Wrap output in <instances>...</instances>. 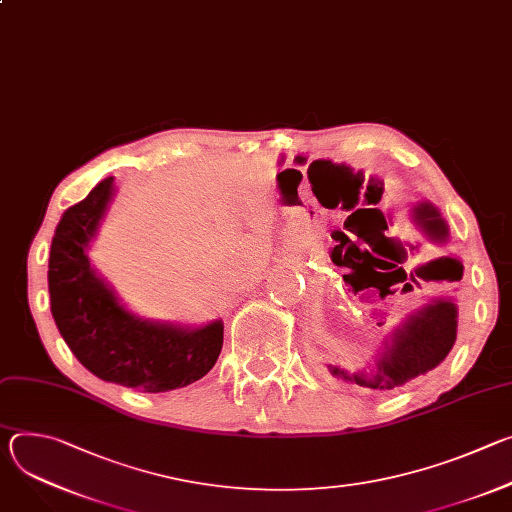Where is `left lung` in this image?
<instances>
[{
	"instance_id": "1",
	"label": "left lung",
	"mask_w": 512,
	"mask_h": 512,
	"mask_svg": "<svg viewBox=\"0 0 512 512\" xmlns=\"http://www.w3.org/2000/svg\"><path fill=\"white\" fill-rule=\"evenodd\" d=\"M411 223L435 245H446L450 239L446 218L429 200H421L411 208ZM332 261L344 265L334 253ZM456 334L458 306L454 298H429L427 304L413 308L403 316L401 324L389 334L383 348L375 354V362L367 369L348 373L336 364H328V371L336 379L358 387L391 391L433 371L450 354Z\"/></svg>"
}]
</instances>
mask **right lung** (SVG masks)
I'll use <instances>...</instances> for the list:
<instances>
[{
  "label": "right lung",
  "mask_w": 512,
  "mask_h": 512,
  "mask_svg": "<svg viewBox=\"0 0 512 512\" xmlns=\"http://www.w3.org/2000/svg\"><path fill=\"white\" fill-rule=\"evenodd\" d=\"M113 196L111 176L62 214L48 261L52 318L72 354L103 381L145 393L192 385L221 354L223 320L204 326L145 320L121 304L87 255Z\"/></svg>",
  "instance_id": "right-lung-1"
}]
</instances>
